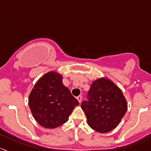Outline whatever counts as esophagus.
Segmentation results:
<instances>
[{"label":"esophagus","instance_id":"esophagus-1","mask_svg":"<svg viewBox=\"0 0 151 151\" xmlns=\"http://www.w3.org/2000/svg\"><path fill=\"white\" fill-rule=\"evenodd\" d=\"M76 99H78V101L79 102V103H81V100H82V97L81 96H78V97H76Z\"/></svg>","mask_w":151,"mask_h":151}]
</instances>
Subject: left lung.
Returning <instances> with one entry per match:
<instances>
[{
    "instance_id": "1",
    "label": "left lung",
    "mask_w": 151,
    "mask_h": 151,
    "mask_svg": "<svg viewBox=\"0 0 151 151\" xmlns=\"http://www.w3.org/2000/svg\"><path fill=\"white\" fill-rule=\"evenodd\" d=\"M88 95V101L81 104L88 125L99 133L117 127L128 107L121 88L110 79L99 78L92 82Z\"/></svg>"
}]
</instances>
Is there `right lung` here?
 I'll return each instance as SVG.
<instances>
[{"label": "right lung", "mask_w": 151, "mask_h": 151, "mask_svg": "<svg viewBox=\"0 0 151 151\" xmlns=\"http://www.w3.org/2000/svg\"><path fill=\"white\" fill-rule=\"evenodd\" d=\"M63 76L49 71L34 85L28 98L29 108L38 124L54 129L68 122L78 101L63 83Z\"/></svg>", "instance_id": "add662e5"}]
</instances>
